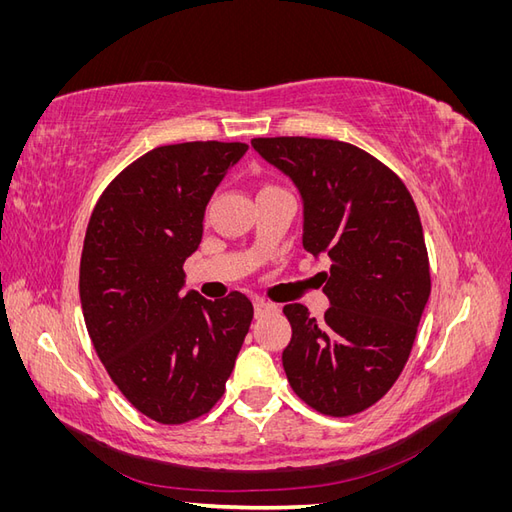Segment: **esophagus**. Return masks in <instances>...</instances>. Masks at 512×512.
I'll return each instance as SVG.
<instances>
[{
    "label": "esophagus",
    "instance_id": "obj_1",
    "mask_svg": "<svg viewBox=\"0 0 512 512\" xmlns=\"http://www.w3.org/2000/svg\"><path fill=\"white\" fill-rule=\"evenodd\" d=\"M254 312H256V316H262V314H267V312H277V305L275 303H267L265 299H254Z\"/></svg>",
    "mask_w": 512,
    "mask_h": 512
}]
</instances>
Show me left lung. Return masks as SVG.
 <instances>
[{
	"label": "left lung",
	"instance_id": "obj_1",
	"mask_svg": "<svg viewBox=\"0 0 512 512\" xmlns=\"http://www.w3.org/2000/svg\"><path fill=\"white\" fill-rule=\"evenodd\" d=\"M252 147L299 188L305 250L333 262L320 273L324 320L301 303L284 307L288 382L320 414H359L404 371L431 292L414 200L389 166L344 141L273 136Z\"/></svg>",
	"mask_w": 512,
	"mask_h": 512
}]
</instances>
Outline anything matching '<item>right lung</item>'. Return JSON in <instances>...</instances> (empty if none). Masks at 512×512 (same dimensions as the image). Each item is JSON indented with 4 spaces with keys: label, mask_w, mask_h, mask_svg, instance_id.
I'll return each instance as SVG.
<instances>
[{
    "label": "right lung",
    "mask_w": 512,
    "mask_h": 512,
    "mask_svg": "<svg viewBox=\"0 0 512 512\" xmlns=\"http://www.w3.org/2000/svg\"><path fill=\"white\" fill-rule=\"evenodd\" d=\"M245 151L220 141L151 149L106 185L87 224L79 292L91 344L123 397L162 425L218 404L254 318L237 290L215 301L181 294L209 198Z\"/></svg>",
    "instance_id": "add662e5"
}]
</instances>
